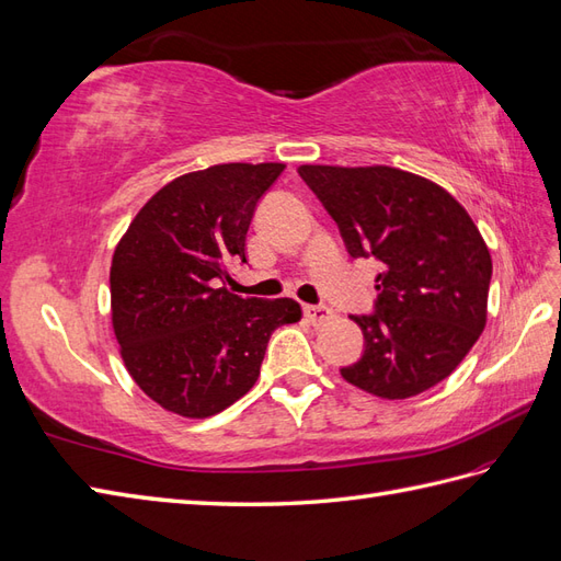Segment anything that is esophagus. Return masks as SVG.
I'll return each mask as SVG.
<instances>
[{
  "label": "esophagus",
  "mask_w": 561,
  "mask_h": 561,
  "mask_svg": "<svg viewBox=\"0 0 561 561\" xmlns=\"http://www.w3.org/2000/svg\"><path fill=\"white\" fill-rule=\"evenodd\" d=\"M302 311H305L307 321H311L313 325H317V323H323V321H328V319L333 317V309H331V307H325V305H305V307H302Z\"/></svg>",
  "instance_id": "esophagus-1"
}]
</instances>
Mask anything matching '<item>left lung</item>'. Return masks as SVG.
<instances>
[{"mask_svg": "<svg viewBox=\"0 0 561 561\" xmlns=\"http://www.w3.org/2000/svg\"><path fill=\"white\" fill-rule=\"evenodd\" d=\"M352 259L374 256L378 297L354 313L362 357L347 383L383 400L438 386L483 333L493 262L461 204L426 178L390 167H299Z\"/></svg>", "mask_w": 561, "mask_h": 561, "instance_id": "8db88e82", "label": "left lung"}]
</instances>
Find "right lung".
<instances>
[{"label":"right lung","mask_w":561,"mask_h":561,"mask_svg":"<svg viewBox=\"0 0 561 561\" xmlns=\"http://www.w3.org/2000/svg\"><path fill=\"white\" fill-rule=\"evenodd\" d=\"M285 163H218L163 185L114 252L112 321L135 383L163 409L207 419L259 378L271 333L295 323V299L226 290L248 264L244 238Z\"/></svg>","instance_id":"1"}]
</instances>
